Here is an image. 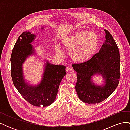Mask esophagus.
Segmentation results:
<instances>
[{
    "label": "esophagus",
    "instance_id": "34e87169",
    "mask_svg": "<svg viewBox=\"0 0 130 130\" xmlns=\"http://www.w3.org/2000/svg\"><path fill=\"white\" fill-rule=\"evenodd\" d=\"M66 70L67 72H69L70 71H71V70H72V67H70L68 66V67H67Z\"/></svg>",
    "mask_w": 130,
    "mask_h": 130
}]
</instances>
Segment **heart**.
Listing matches in <instances>:
<instances>
[{
    "label": "heart",
    "mask_w": 130,
    "mask_h": 130,
    "mask_svg": "<svg viewBox=\"0 0 130 130\" xmlns=\"http://www.w3.org/2000/svg\"><path fill=\"white\" fill-rule=\"evenodd\" d=\"M62 44L69 51V56L74 62L82 63L90 60L99 46V38L95 33L88 31H80L65 36ZM56 53L62 55L60 46L56 48Z\"/></svg>",
    "instance_id": "1"
}]
</instances>
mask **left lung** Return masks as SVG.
I'll return each mask as SVG.
<instances>
[{"label": "left lung", "mask_w": 130, "mask_h": 130, "mask_svg": "<svg viewBox=\"0 0 130 130\" xmlns=\"http://www.w3.org/2000/svg\"><path fill=\"white\" fill-rule=\"evenodd\" d=\"M104 31L106 40L99 52L87 62L72 65L77 72L75 89L78 96L87 104L99 103L107 99L119 82V51L111 34ZM97 74L102 75L104 85H96L92 82V76Z\"/></svg>", "instance_id": "1"}]
</instances>
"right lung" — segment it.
<instances>
[{
    "label": "right lung",
    "mask_w": 130,
    "mask_h": 130,
    "mask_svg": "<svg viewBox=\"0 0 130 130\" xmlns=\"http://www.w3.org/2000/svg\"><path fill=\"white\" fill-rule=\"evenodd\" d=\"M35 37L36 35L29 31L23 32L18 37L11 56V74L15 88L27 102L35 106L46 107L56 99L59 85L66 73V67L52 64L46 61L40 83L32 86L26 82L23 64L28 56L35 54L31 43Z\"/></svg>",
    "instance_id": "add662e5"
}]
</instances>
